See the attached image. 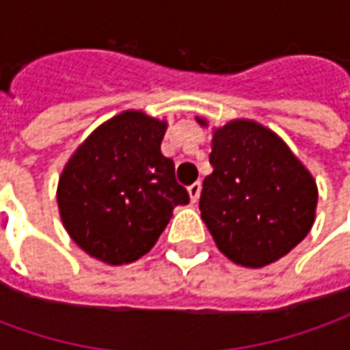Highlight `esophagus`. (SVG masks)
<instances>
[{"instance_id":"34e87169","label":"esophagus","mask_w":350,"mask_h":350,"mask_svg":"<svg viewBox=\"0 0 350 350\" xmlns=\"http://www.w3.org/2000/svg\"><path fill=\"white\" fill-rule=\"evenodd\" d=\"M200 189H202V185H200V182H195V183H191L189 187H187V191H189L191 202H197V200H198V197H200Z\"/></svg>"}]
</instances>
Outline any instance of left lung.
Returning <instances> with one entry per match:
<instances>
[{
	"instance_id": "8db88e82",
	"label": "left lung",
	"mask_w": 350,
	"mask_h": 350,
	"mask_svg": "<svg viewBox=\"0 0 350 350\" xmlns=\"http://www.w3.org/2000/svg\"><path fill=\"white\" fill-rule=\"evenodd\" d=\"M197 122L208 127L204 118ZM212 133L213 172L202 182L200 217L232 262H275L315 223V178L283 138L255 120H232Z\"/></svg>"
}]
</instances>
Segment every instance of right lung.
I'll return each mask as SVG.
<instances>
[{
	"label": "right lung",
	"mask_w": 350,
	"mask_h": 350,
	"mask_svg": "<svg viewBox=\"0 0 350 350\" xmlns=\"http://www.w3.org/2000/svg\"><path fill=\"white\" fill-rule=\"evenodd\" d=\"M168 123L123 110L100 123L65 163L57 208L72 242L90 257L120 266L144 257L189 193L174 161L161 152Z\"/></svg>",
	"instance_id": "right-lung-1"
}]
</instances>
